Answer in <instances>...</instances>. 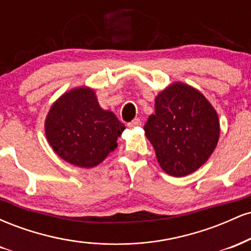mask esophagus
I'll list each match as a JSON object with an SVG mask.
<instances>
[{
  "label": "esophagus",
  "mask_w": 251,
  "mask_h": 251,
  "mask_svg": "<svg viewBox=\"0 0 251 251\" xmlns=\"http://www.w3.org/2000/svg\"><path fill=\"white\" fill-rule=\"evenodd\" d=\"M142 125V122H140V119H134V120H132L131 123H128L127 124V126L129 128H133V127H138V126H140Z\"/></svg>",
  "instance_id": "34e87169"
}]
</instances>
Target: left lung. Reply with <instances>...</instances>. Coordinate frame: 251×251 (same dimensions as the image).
<instances>
[{"mask_svg":"<svg viewBox=\"0 0 251 251\" xmlns=\"http://www.w3.org/2000/svg\"><path fill=\"white\" fill-rule=\"evenodd\" d=\"M158 163L166 174L184 177L209 159L220 139L214 106L198 89L174 82L154 100V114L144 126Z\"/></svg>","mask_w":251,"mask_h":251,"instance_id":"left-lung-1","label":"left lung"}]
</instances>
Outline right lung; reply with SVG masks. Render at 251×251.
<instances>
[{
	"label": "right lung",
	"mask_w": 251,
	"mask_h": 251,
	"mask_svg": "<svg viewBox=\"0 0 251 251\" xmlns=\"http://www.w3.org/2000/svg\"><path fill=\"white\" fill-rule=\"evenodd\" d=\"M125 129L112 111L100 107L93 88L82 86L63 93L45 120L54 152L72 165L91 169L117 149Z\"/></svg>",
	"instance_id": "add662e5"
}]
</instances>
